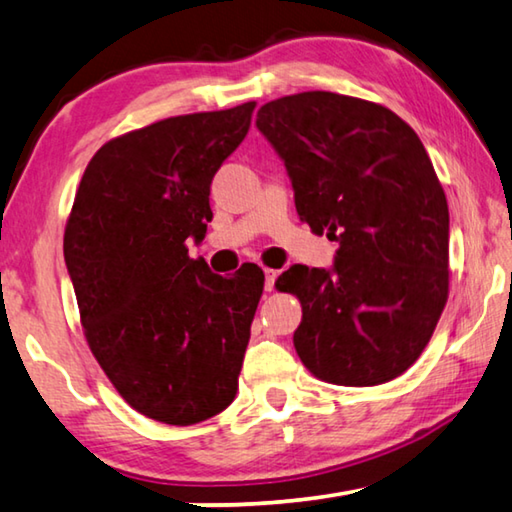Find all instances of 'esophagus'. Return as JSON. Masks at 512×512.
Wrapping results in <instances>:
<instances>
[{
    "mask_svg": "<svg viewBox=\"0 0 512 512\" xmlns=\"http://www.w3.org/2000/svg\"><path fill=\"white\" fill-rule=\"evenodd\" d=\"M264 289L266 291H273V287H275V280H277V271H273V268H266L264 271Z\"/></svg>",
    "mask_w": 512,
    "mask_h": 512,
    "instance_id": "1",
    "label": "esophagus"
}]
</instances>
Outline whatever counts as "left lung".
Listing matches in <instances>:
<instances>
[{"mask_svg": "<svg viewBox=\"0 0 512 512\" xmlns=\"http://www.w3.org/2000/svg\"><path fill=\"white\" fill-rule=\"evenodd\" d=\"M257 128L289 171L311 232L339 241L334 268L296 264L293 334L311 375L341 386L400 377L427 348L449 296V210L427 151L379 103L300 92L264 103Z\"/></svg>", "mask_w": 512, "mask_h": 512, "instance_id": "obj_1", "label": "left lung"}]
</instances>
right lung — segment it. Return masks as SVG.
<instances>
[{"label": "right lung", "instance_id": "right-lung-1", "mask_svg": "<svg viewBox=\"0 0 512 512\" xmlns=\"http://www.w3.org/2000/svg\"><path fill=\"white\" fill-rule=\"evenodd\" d=\"M255 101L169 117L94 153L65 225L90 350L137 413L164 424L228 409L264 291V271L232 277L189 259L212 221L210 185L244 142Z\"/></svg>", "mask_w": 512, "mask_h": 512}]
</instances>
